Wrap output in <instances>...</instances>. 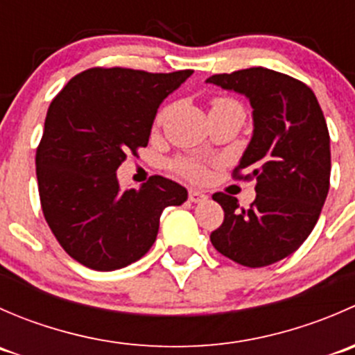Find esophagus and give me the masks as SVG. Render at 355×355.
Returning <instances> with one entry per match:
<instances>
[{
	"label": "esophagus",
	"instance_id": "obj_1",
	"mask_svg": "<svg viewBox=\"0 0 355 355\" xmlns=\"http://www.w3.org/2000/svg\"><path fill=\"white\" fill-rule=\"evenodd\" d=\"M206 199H207V196L204 194V192L196 191V189H191V191H189V200H191V202L199 204V202H204Z\"/></svg>",
	"mask_w": 355,
	"mask_h": 355
}]
</instances>
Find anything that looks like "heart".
<instances>
[{
  "instance_id": "b5f03b06",
  "label": "heart",
  "mask_w": 355,
  "mask_h": 355,
  "mask_svg": "<svg viewBox=\"0 0 355 355\" xmlns=\"http://www.w3.org/2000/svg\"><path fill=\"white\" fill-rule=\"evenodd\" d=\"M228 105H235V103L228 101V99H218V101L213 103L211 108H218V106H228ZM163 114L164 113L157 114V120H156L157 123L161 121ZM175 168H177L178 173H182L184 177H187L189 180H194V182L204 180L207 175L206 166H204L199 159H196V157H184V159H178L177 163H175Z\"/></svg>"
}]
</instances>
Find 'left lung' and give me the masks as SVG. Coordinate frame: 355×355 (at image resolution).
Here are the masks:
<instances>
[{
  "instance_id": "left-lung-1",
  "label": "left lung",
  "mask_w": 355,
  "mask_h": 355,
  "mask_svg": "<svg viewBox=\"0 0 355 355\" xmlns=\"http://www.w3.org/2000/svg\"><path fill=\"white\" fill-rule=\"evenodd\" d=\"M206 84L244 96L252 135L237 170L256 178V200L213 196L225 220L211 234L214 249L249 268L273 264L309 237L330 189V135L314 92L302 82L263 67L213 75Z\"/></svg>"
}]
</instances>
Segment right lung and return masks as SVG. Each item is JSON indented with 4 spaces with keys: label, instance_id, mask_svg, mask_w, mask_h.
I'll return each instance as SVG.
<instances>
[{
    "label": "right lung",
    "instance_id": "1",
    "mask_svg": "<svg viewBox=\"0 0 355 355\" xmlns=\"http://www.w3.org/2000/svg\"><path fill=\"white\" fill-rule=\"evenodd\" d=\"M192 73L91 68L49 105L35 155L42 213L84 266L113 271L141 259L164 207L187 200V189L159 175L121 189L116 170L128 153L148 146L159 105Z\"/></svg>",
    "mask_w": 355,
    "mask_h": 355
}]
</instances>
